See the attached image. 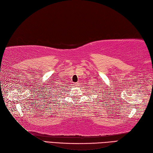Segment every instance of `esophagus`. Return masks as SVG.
<instances>
[{"label": "esophagus", "mask_w": 153, "mask_h": 153, "mask_svg": "<svg viewBox=\"0 0 153 153\" xmlns=\"http://www.w3.org/2000/svg\"><path fill=\"white\" fill-rule=\"evenodd\" d=\"M78 84H79L78 82H76V83H74L73 85H74V86H77V85H78Z\"/></svg>", "instance_id": "34e87169"}]
</instances>
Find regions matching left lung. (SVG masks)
I'll return each mask as SVG.
<instances>
[{
  "label": "left lung",
  "mask_w": 153,
  "mask_h": 153,
  "mask_svg": "<svg viewBox=\"0 0 153 153\" xmlns=\"http://www.w3.org/2000/svg\"><path fill=\"white\" fill-rule=\"evenodd\" d=\"M104 93H105V92H104ZM103 94H104V93H103Z\"/></svg>",
  "instance_id": "left-lung-1"
}]
</instances>
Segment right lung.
I'll return each instance as SVG.
<instances>
[{"label": "right lung", "instance_id": "obj_1", "mask_svg": "<svg viewBox=\"0 0 153 153\" xmlns=\"http://www.w3.org/2000/svg\"><path fill=\"white\" fill-rule=\"evenodd\" d=\"M54 89H55L54 90H53ZM56 89H57V88H55V89H54V88H53V91H56ZM56 91H58V90H56ZM51 92H54V91H51Z\"/></svg>", "mask_w": 153, "mask_h": 153}]
</instances>
